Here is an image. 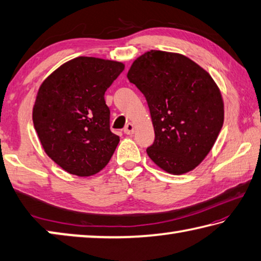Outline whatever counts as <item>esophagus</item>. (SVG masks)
I'll use <instances>...</instances> for the list:
<instances>
[{
  "label": "esophagus",
  "instance_id": "1",
  "mask_svg": "<svg viewBox=\"0 0 261 261\" xmlns=\"http://www.w3.org/2000/svg\"><path fill=\"white\" fill-rule=\"evenodd\" d=\"M123 131H124V134H126V135H131V134H134V131H135V125L132 124V123H127V124L125 125L124 129H123Z\"/></svg>",
  "mask_w": 261,
  "mask_h": 261
}]
</instances>
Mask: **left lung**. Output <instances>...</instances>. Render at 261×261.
Here are the masks:
<instances>
[{
    "mask_svg": "<svg viewBox=\"0 0 261 261\" xmlns=\"http://www.w3.org/2000/svg\"><path fill=\"white\" fill-rule=\"evenodd\" d=\"M127 79L151 113L155 139L148 156L174 175L194 169L223 125V101L213 78L187 56L151 50L132 63Z\"/></svg>",
    "mask_w": 261,
    "mask_h": 261,
    "instance_id": "left-lung-1",
    "label": "left lung"
}]
</instances>
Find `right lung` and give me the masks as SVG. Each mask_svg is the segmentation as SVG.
I'll use <instances>...</instances> for the list:
<instances>
[{
  "instance_id": "right-lung-1",
  "label": "right lung",
  "mask_w": 261,
  "mask_h": 261,
  "mask_svg": "<svg viewBox=\"0 0 261 261\" xmlns=\"http://www.w3.org/2000/svg\"><path fill=\"white\" fill-rule=\"evenodd\" d=\"M121 62L81 56L55 70L38 91L33 124L47 155L65 171L91 176L106 167L120 137L110 131L105 93Z\"/></svg>"
}]
</instances>
